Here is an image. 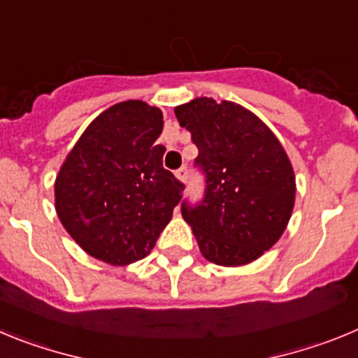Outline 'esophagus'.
Masks as SVG:
<instances>
[{
	"label": "esophagus",
	"mask_w": 358,
	"mask_h": 358,
	"mask_svg": "<svg viewBox=\"0 0 358 358\" xmlns=\"http://www.w3.org/2000/svg\"><path fill=\"white\" fill-rule=\"evenodd\" d=\"M175 175H176V178L180 180V182H185V180H187V167H180Z\"/></svg>",
	"instance_id": "esophagus-1"
}]
</instances>
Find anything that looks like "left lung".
Masks as SVG:
<instances>
[{
    "instance_id": "8db88e82",
    "label": "left lung",
    "mask_w": 358,
    "mask_h": 358,
    "mask_svg": "<svg viewBox=\"0 0 358 358\" xmlns=\"http://www.w3.org/2000/svg\"><path fill=\"white\" fill-rule=\"evenodd\" d=\"M198 146L205 198L182 205L201 255L217 266H246L282 237L296 199V176L271 128L243 105L194 98L175 108Z\"/></svg>"
}]
</instances>
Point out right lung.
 <instances>
[{
  "mask_svg": "<svg viewBox=\"0 0 358 358\" xmlns=\"http://www.w3.org/2000/svg\"><path fill=\"white\" fill-rule=\"evenodd\" d=\"M162 110L141 99L112 105L85 128L55 180V210L87 255L128 266L150 255L182 199L162 166Z\"/></svg>",
  "mask_w": 358,
  "mask_h": 358,
  "instance_id": "add662e5",
  "label": "right lung"
}]
</instances>
